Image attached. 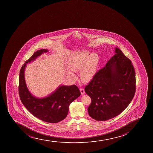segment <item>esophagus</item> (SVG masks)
<instances>
[{"label":"esophagus","mask_w":153,"mask_h":153,"mask_svg":"<svg viewBox=\"0 0 153 153\" xmlns=\"http://www.w3.org/2000/svg\"><path fill=\"white\" fill-rule=\"evenodd\" d=\"M80 91L81 95H83V94H85V90H84V89H83V88H80Z\"/></svg>","instance_id":"esophagus-1"}]
</instances>
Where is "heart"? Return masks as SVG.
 <instances>
[{"mask_svg": "<svg viewBox=\"0 0 153 153\" xmlns=\"http://www.w3.org/2000/svg\"><path fill=\"white\" fill-rule=\"evenodd\" d=\"M98 56L96 53L90 55L88 51L78 52L71 56L69 67L72 71H67V74L73 80L77 79V75L74 71H80L81 78L84 82H88L92 79L95 73Z\"/></svg>", "mask_w": 153, "mask_h": 153, "instance_id": "obj_1", "label": "heart"}]
</instances>
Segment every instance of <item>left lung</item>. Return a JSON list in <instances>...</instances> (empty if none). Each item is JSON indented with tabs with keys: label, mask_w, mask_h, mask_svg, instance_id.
<instances>
[{
	"label": "left lung",
	"mask_w": 153,
	"mask_h": 153,
	"mask_svg": "<svg viewBox=\"0 0 153 153\" xmlns=\"http://www.w3.org/2000/svg\"><path fill=\"white\" fill-rule=\"evenodd\" d=\"M115 53L85 87L91 99L88 114L98 121L119 115L135 95L136 76L132 62L118 48H115Z\"/></svg>",
	"instance_id": "left-lung-1"
}]
</instances>
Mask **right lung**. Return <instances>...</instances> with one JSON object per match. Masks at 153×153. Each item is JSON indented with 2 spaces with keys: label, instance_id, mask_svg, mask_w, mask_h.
Masks as SVG:
<instances>
[{
  "label": "right lung",
  "instance_id": "obj_1",
  "mask_svg": "<svg viewBox=\"0 0 153 153\" xmlns=\"http://www.w3.org/2000/svg\"><path fill=\"white\" fill-rule=\"evenodd\" d=\"M48 51L41 49L34 53L26 61L20 70L18 91L20 99L24 106L32 115L46 122L55 123L66 117L70 103L81 95L77 86H61L48 97L37 98L28 91L24 78V70L26 64L33 61L42 53Z\"/></svg>",
  "mask_w": 153,
  "mask_h": 153
}]
</instances>
